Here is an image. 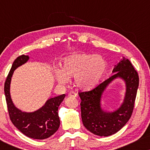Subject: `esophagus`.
I'll return each instance as SVG.
<instances>
[{
	"label": "esophagus",
	"instance_id": "1",
	"mask_svg": "<svg viewBox=\"0 0 150 150\" xmlns=\"http://www.w3.org/2000/svg\"><path fill=\"white\" fill-rule=\"evenodd\" d=\"M77 93H75V92L74 91H70L68 94V96H72V97H77Z\"/></svg>",
	"mask_w": 150,
	"mask_h": 150
}]
</instances>
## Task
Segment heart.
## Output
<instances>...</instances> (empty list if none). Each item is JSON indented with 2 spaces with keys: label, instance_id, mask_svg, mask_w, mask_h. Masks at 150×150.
Listing matches in <instances>:
<instances>
[{
  "label": "heart",
  "instance_id": "heart-1",
  "mask_svg": "<svg viewBox=\"0 0 150 150\" xmlns=\"http://www.w3.org/2000/svg\"><path fill=\"white\" fill-rule=\"evenodd\" d=\"M107 62L100 54L76 53L63 59L61 67H56L54 76L61 85L68 83L69 78L74 77L75 85L83 91L97 87L105 74Z\"/></svg>",
  "mask_w": 150,
  "mask_h": 150
}]
</instances>
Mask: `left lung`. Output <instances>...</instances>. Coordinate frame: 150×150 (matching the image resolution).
Returning <instances> with one entry per match:
<instances>
[{
    "label": "left lung",
    "instance_id": "8db88e82",
    "mask_svg": "<svg viewBox=\"0 0 150 150\" xmlns=\"http://www.w3.org/2000/svg\"><path fill=\"white\" fill-rule=\"evenodd\" d=\"M112 74L95 89L81 92V117L84 126L93 134L100 137H108L120 130L132 115L137 89L139 76L128 59H121L114 66ZM125 82L126 92L123 102L117 110L109 112L101 107V98L110 84L115 79Z\"/></svg>",
    "mask_w": 150,
    "mask_h": 150
}]
</instances>
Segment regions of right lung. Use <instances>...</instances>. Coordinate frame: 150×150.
I'll return each mask as SVG.
<instances>
[{"instance_id":"1","label":"right lung","mask_w":150,"mask_h":150,"mask_svg":"<svg viewBox=\"0 0 150 150\" xmlns=\"http://www.w3.org/2000/svg\"><path fill=\"white\" fill-rule=\"evenodd\" d=\"M28 55L18 57L12 64L5 83V95L10 120L13 124L26 137L35 139L48 138L57 132L60 126L58 108L65 97V94L51 98L38 110L33 112L22 111L14 105L10 94V85L14 70L26 63Z\"/></svg>"}]
</instances>
